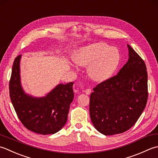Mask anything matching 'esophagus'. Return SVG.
<instances>
[{"label": "esophagus", "mask_w": 158, "mask_h": 158, "mask_svg": "<svg viewBox=\"0 0 158 158\" xmlns=\"http://www.w3.org/2000/svg\"><path fill=\"white\" fill-rule=\"evenodd\" d=\"M85 93L86 95H90L91 93V89H87L85 91Z\"/></svg>", "instance_id": "34e87169"}]
</instances>
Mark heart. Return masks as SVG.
I'll use <instances>...</instances> for the list:
<instances>
[{"label":"heart","mask_w":158,"mask_h":158,"mask_svg":"<svg viewBox=\"0 0 158 158\" xmlns=\"http://www.w3.org/2000/svg\"><path fill=\"white\" fill-rule=\"evenodd\" d=\"M80 66L89 67V73L95 81L111 78L119 65L121 56L117 48L104 43H95L81 48L75 55Z\"/></svg>","instance_id":"b5f03b06"}]
</instances>
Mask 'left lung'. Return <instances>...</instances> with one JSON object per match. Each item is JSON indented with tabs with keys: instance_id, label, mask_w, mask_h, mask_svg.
Listing matches in <instances>:
<instances>
[{
	"instance_id": "obj_1",
	"label": "left lung",
	"mask_w": 158,
	"mask_h": 158,
	"mask_svg": "<svg viewBox=\"0 0 158 158\" xmlns=\"http://www.w3.org/2000/svg\"><path fill=\"white\" fill-rule=\"evenodd\" d=\"M129 59L119 72L93 89L89 112L96 130L106 135L123 133L136 123L148 99L144 60L130 45Z\"/></svg>"
}]
</instances>
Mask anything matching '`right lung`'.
<instances>
[{"instance_id":"right-lung-1","label":"right lung","mask_w":158,"mask_h":158,"mask_svg":"<svg viewBox=\"0 0 158 158\" xmlns=\"http://www.w3.org/2000/svg\"><path fill=\"white\" fill-rule=\"evenodd\" d=\"M20 59L19 55L14 60L9 81V95L16 114L28 130L43 135L55 134L67 120L74 97L73 83L59 84L42 98L26 94L20 83Z\"/></svg>"}]
</instances>
